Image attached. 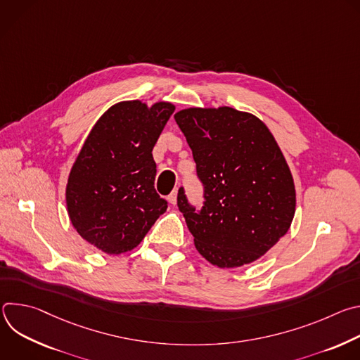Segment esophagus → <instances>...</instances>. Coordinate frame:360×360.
<instances>
[{
    "label": "esophagus",
    "mask_w": 360,
    "mask_h": 360,
    "mask_svg": "<svg viewBox=\"0 0 360 360\" xmlns=\"http://www.w3.org/2000/svg\"><path fill=\"white\" fill-rule=\"evenodd\" d=\"M168 200H169L172 205H176V200H178V188H176V189H174V191L169 193Z\"/></svg>",
    "instance_id": "obj_1"
}]
</instances>
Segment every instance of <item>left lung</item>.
I'll list each match as a JSON object with an SVG mask.
<instances>
[{
    "label": "left lung",
    "instance_id": "1",
    "mask_svg": "<svg viewBox=\"0 0 360 360\" xmlns=\"http://www.w3.org/2000/svg\"><path fill=\"white\" fill-rule=\"evenodd\" d=\"M174 117L205 186L200 212L178 192L196 250L222 269L258 261L289 231L296 210L293 176L275 136L262 120L231 107H192Z\"/></svg>",
    "mask_w": 360,
    "mask_h": 360
}]
</instances>
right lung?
Segmentation results:
<instances>
[{"mask_svg": "<svg viewBox=\"0 0 360 360\" xmlns=\"http://www.w3.org/2000/svg\"><path fill=\"white\" fill-rule=\"evenodd\" d=\"M175 111L168 101L150 107L121 101L99 117L68 175L65 202L82 239L107 255L136 248L168 205L155 188L152 157Z\"/></svg>", "mask_w": 360, "mask_h": 360, "instance_id": "add662e5", "label": "right lung"}]
</instances>
